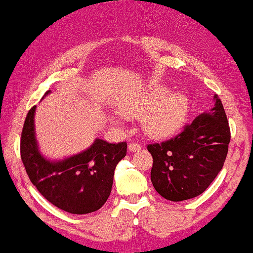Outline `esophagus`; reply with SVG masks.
<instances>
[{
  "mask_svg": "<svg viewBox=\"0 0 253 253\" xmlns=\"http://www.w3.org/2000/svg\"><path fill=\"white\" fill-rule=\"evenodd\" d=\"M127 148H129V151L135 152V151H139V150H141L142 146L139 145L138 143H130V144L127 145Z\"/></svg>",
  "mask_w": 253,
  "mask_h": 253,
  "instance_id": "obj_1",
  "label": "esophagus"
}]
</instances>
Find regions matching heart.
<instances>
[{
    "instance_id": "b5f03b06",
    "label": "heart",
    "mask_w": 253,
    "mask_h": 253,
    "mask_svg": "<svg viewBox=\"0 0 253 253\" xmlns=\"http://www.w3.org/2000/svg\"><path fill=\"white\" fill-rule=\"evenodd\" d=\"M165 86H154L121 108L127 117H143L142 126L146 135L167 138L185 124L190 103L183 93H172Z\"/></svg>"
}]
</instances>
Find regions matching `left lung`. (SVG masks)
<instances>
[{"mask_svg":"<svg viewBox=\"0 0 253 253\" xmlns=\"http://www.w3.org/2000/svg\"><path fill=\"white\" fill-rule=\"evenodd\" d=\"M214 102L210 111L196 117L176 137L148 145L154 160L152 185L168 201L197 197L222 170L231 133L217 95Z\"/></svg>","mask_w":253,"mask_h":253,"instance_id":"left-lung-1","label":"left lung"}]
</instances>
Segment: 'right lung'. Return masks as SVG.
Listing matches in <instances>:
<instances>
[{
	"label": "right lung",
	"instance_id": "1",
	"mask_svg": "<svg viewBox=\"0 0 253 253\" xmlns=\"http://www.w3.org/2000/svg\"><path fill=\"white\" fill-rule=\"evenodd\" d=\"M35 110L34 105L28 112L21 136V158L31 183L61 210L74 214L97 211L110 196L115 168L126 157V143L96 138L80 154L62 161L46 160L37 145Z\"/></svg>",
	"mask_w": 253,
	"mask_h": 253
}]
</instances>
